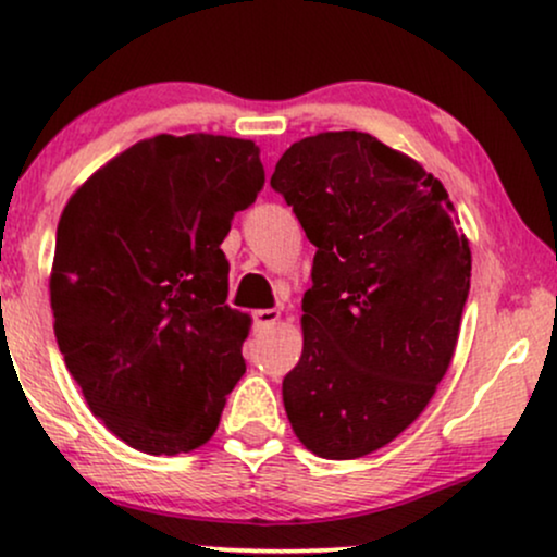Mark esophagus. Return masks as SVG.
<instances>
[{"mask_svg":"<svg viewBox=\"0 0 557 557\" xmlns=\"http://www.w3.org/2000/svg\"><path fill=\"white\" fill-rule=\"evenodd\" d=\"M281 318L278 310H255L252 312V323L255 329H271V325H276Z\"/></svg>","mask_w":557,"mask_h":557,"instance_id":"1","label":"esophagus"}]
</instances>
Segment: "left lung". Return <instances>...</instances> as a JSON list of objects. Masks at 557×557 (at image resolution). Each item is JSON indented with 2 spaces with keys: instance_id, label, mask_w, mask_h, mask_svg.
I'll return each instance as SVG.
<instances>
[{
  "instance_id": "left-lung-1",
  "label": "left lung",
  "mask_w": 557,
  "mask_h": 557,
  "mask_svg": "<svg viewBox=\"0 0 557 557\" xmlns=\"http://www.w3.org/2000/svg\"><path fill=\"white\" fill-rule=\"evenodd\" d=\"M271 185L318 247L286 417L320 459H359L401 435L446 375L469 239L441 180L357 129L294 143Z\"/></svg>"
}]
</instances>
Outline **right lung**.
Returning a JSON list of instances; mask_svg holds the SVG:
<instances>
[{"label": "right lung", "instance_id": "1", "mask_svg": "<svg viewBox=\"0 0 557 557\" xmlns=\"http://www.w3.org/2000/svg\"><path fill=\"white\" fill-rule=\"evenodd\" d=\"M265 185L260 148L156 135L75 189L57 226L54 336L94 414L150 456L189 454L245 375L250 315L221 242Z\"/></svg>", "mask_w": 557, "mask_h": 557}]
</instances>
